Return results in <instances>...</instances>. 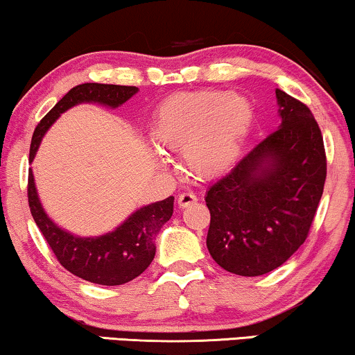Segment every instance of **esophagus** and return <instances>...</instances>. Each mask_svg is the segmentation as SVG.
<instances>
[{"instance_id":"34e87169","label":"esophagus","mask_w":355,"mask_h":355,"mask_svg":"<svg viewBox=\"0 0 355 355\" xmlns=\"http://www.w3.org/2000/svg\"><path fill=\"white\" fill-rule=\"evenodd\" d=\"M196 202H197V197L193 196V193H191V192H184V193H181V196L178 197L179 208H187V207L193 205V203H196Z\"/></svg>"}]
</instances>
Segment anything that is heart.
I'll use <instances>...</instances> for the list:
<instances>
[{
  "label": "heart",
  "instance_id": "b5f03b06",
  "mask_svg": "<svg viewBox=\"0 0 355 355\" xmlns=\"http://www.w3.org/2000/svg\"><path fill=\"white\" fill-rule=\"evenodd\" d=\"M254 123V105L241 94L202 90L169 96L158 106L150 125L157 147L182 152L186 166L202 179L230 169ZM153 162L163 166L162 157Z\"/></svg>",
  "mask_w": 355,
  "mask_h": 355
}]
</instances>
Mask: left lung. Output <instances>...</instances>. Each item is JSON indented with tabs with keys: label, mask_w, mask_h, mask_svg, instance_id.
Listing matches in <instances>:
<instances>
[{
	"label": "left lung",
	"mask_w": 355,
	"mask_h": 355,
	"mask_svg": "<svg viewBox=\"0 0 355 355\" xmlns=\"http://www.w3.org/2000/svg\"><path fill=\"white\" fill-rule=\"evenodd\" d=\"M281 123L207 191V247L239 276L270 273L307 239L327 179L323 137L312 111L276 90Z\"/></svg>",
	"instance_id": "obj_1"
}]
</instances>
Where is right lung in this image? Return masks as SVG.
Masks as SVG:
<instances>
[{
    "instance_id": "obj_1",
    "label": "right lung",
    "mask_w": 355,
    "mask_h": 355,
    "mask_svg": "<svg viewBox=\"0 0 355 355\" xmlns=\"http://www.w3.org/2000/svg\"><path fill=\"white\" fill-rule=\"evenodd\" d=\"M137 87L111 84H80L71 89L53 106L33 132L28 163L40 147L42 139L62 113L80 103H95L116 110L137 94ZM174 197L148 203L130 213L113 231L100 236H77L58 226L42 205L32 168L28 169V207L56 259L72 275L101 286H119L142 275L152 263L155 239L173 216Z\"/></svg>"
}]
</instances>
